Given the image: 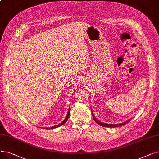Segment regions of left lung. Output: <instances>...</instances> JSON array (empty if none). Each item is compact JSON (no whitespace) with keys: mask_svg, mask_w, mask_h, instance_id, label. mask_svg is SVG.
Listing matches in <instances>:
<instances>
[{"mask_svg":"<svg viewBox=\"0 0 159 159\" xmlns=\"http://www.w3.org/2000/svg\"><path fill=\"white\" fill-rule=\"evenodd\" d=\"M91 113H92V115H93V117L94 120H95V121L98 124H99L100 126H104V127H107V128H115V127H119V126H123V125H124V124H126L128 122H129L131 120V119H129L128 120H127V121H126V122H122V123H121V124H108L103 123V122H101L98 121V120L95 118V116H94V114H93V111H92V110L91 109Z\"/></svg>","mask_w":159,"mask_h":159,"instance_id":"1","label":"left lung"}]
</instances>
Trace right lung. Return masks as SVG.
I'll return each instance as SVG.
<instances>
[{"mask_svg": "<svg viewBox=\"0 0 159 159\" xmlns=\"http://www.w3.org/2000/svg\"><path fill=\"white\" fill-rule=\"evenodd\" d=\"M70 107L69 108V110H68V114H67L66 117L65 118V119L63 120V122H61V124H58V125H56V126H52V127H50V128H44V129H52L57 128H58V127H60L61 126H62V125H63L64 124H65V123L66 122V121H67V120H68V117H69V115H70Z\"/></svg>", "mask_w": 159, "mask_h": 159, "instance_id": "1", "label": "right lung"}]
</instances>
